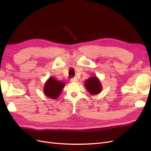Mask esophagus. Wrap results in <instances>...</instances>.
I'll list each match as a JSON object with an SVG mask.
<instances>
[{"label":"esophagus","mask_w":151,"mask_h":151,"mask_svg":"<svg viewBox=\"0 0 151 151\" xmlns=\"http://www.w3.org/2000/svg\"><path fill=\"white\" fill-rule=\"evenodd\" d=\"M70 82H72V83H76V82H77V79L76 78V77L72 78L70 79Z\"/></svg>","instance_id":"1"}]
</instances>
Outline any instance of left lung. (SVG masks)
Segmentation results:
<instances>
[{
	"label": "left lung",
	"mask_w": 151,
	"mask_h": 151,
	"mask_svg": "<svg viewBox=\"0 0 151 151\" xmlns=\"http://www.w3.org/2000/svg\"><path fill=\"white\" fill-rule=\"evenodd\" d=\"M85 88L91 95H96L100 93L102 90V84L96 76L90 77L85 81Z\"/></svg>",
	"instance_id": "1"
}]
</instances>
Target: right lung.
<instances>
[{
    "label": "right lung",
    "mask_w": 151,
    "mask_h": 151,
    "mask_svg": "<svg viewBox=\"0 0 151 151\" xmlns=\"http://www.w3.org/2000/svg\"><path fill=\"white\" fill-rule=\"evenodd\" d=\"M65 86V84L62 83V81H58L53 77H49L45 83L43 93L48 98L55 99L60 95Z\"/></svg>",
    "instance_id": "obj_1"
}]
</instances>
